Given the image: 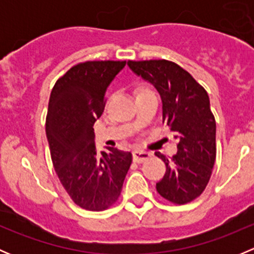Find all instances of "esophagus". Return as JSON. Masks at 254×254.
Returning <instances> with one entry per match:
<instances>
[{"instance_id": "obj_1", "label": "esophagus", "mask_w": 254, "mask_h": 254, "mask_svg": "<svg viewBox=\"0 0 254 254\" xmlns=\"http://www.w3.org/2000/svg\"><path fill=\"white\" fill-rule=\"evenodd\" d=\"M151 157V153L147 152V151H143V150H135L132 152V158H134L135 162L137 163H141L143 161L148 160Z\"/></svg>"}]
</instances>
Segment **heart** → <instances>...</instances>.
<instances>
[{
	"label": "heart",
	"mask_w": 254,
	"mask_h": 254,
	"mask_svg": "<svg viewBox=\"0 0 254 254\" xmlns=\"http://www.w3.org/2000/svg\"><path fill=\"white\" fill-rule=\"evenodd\" d=\"M140 91H145V88H143V89H140Z\"/></svg>",
	"instance_id": "obj_1"
}]
</instances>
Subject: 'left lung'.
Here are the masks:
<instances>
[{"mask_svg": "<svg viewBox=\"0 0 254 254\" xmlns=\"http://www.w3.org/2000/svg\"><path fill=\"white\" fill-rule=\"evenodd\" d=\"M127 65L157 89L163 123L178 140L173 157L156 152L166 165L156 189L171 203H189L206 188L216 158V123L209 96L188 71L172 61L130 60Z\"/></svg>", "mask_w": 254, "mask_h": 254, "instance_id": "1", "label": "left lung"}]
</instances>
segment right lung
<instances>
[{"label":"right lung","instance_id":"obj_1","mask_svg":"<svg viewBox=\"0 0 254 254\" xmlns=\"http://www.w3.org/2000/svg\"><path fill=\"white\" fill-rule=\"evenodd\" d=\"M125 64H77L56 81L49 99L45 130L55 172L73 203L92 211L118 200L132 161L130 152L111 147L98 153L94 145L107 88Z\"/></svg>","mask_w":254,"mask_h":254}]
</instances>
